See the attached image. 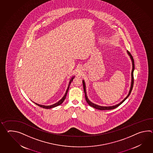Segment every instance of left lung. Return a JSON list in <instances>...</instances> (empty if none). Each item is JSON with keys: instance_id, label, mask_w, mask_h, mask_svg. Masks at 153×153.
<instances>
[{"instance_id": "left-lung-1", "label": "left lung", "mask_w": 153, "mask_h": 153, "mask_svg": "<svg viewBox=\"0 0 153 153\" xmlns=\"http://www.w3.org/2000/svg\"><path fill=\"white\" fill-rule=\"evenodd\" d=\"M127 53L129 55L130 58L131 59V60L132 62V72H131V77H132V81H131V88L129 89V93H128V94L127 95V96L124 99L122 102H120L119 104L115 105L112 106H102L98 105H96L95 104L91 102H90V100H89L87 96V93H86V90H85V82L84 81V80L82 81L83 82V90H84V92H85V100L86 102H87V103L88 104V105L92 106L93 108H95L96 109H98V110H112V109H115L117 107H118L120 105L122 102L125 101L126 99L127 98L129 95H130L131 91L132 90L133 87V83H134V77H133V71H134V59L133 58L132 55L131 54V53H129V51H127Z\"/></svg>"}]
</instances>
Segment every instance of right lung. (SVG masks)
Returning a JSON list of instances; mask_svg holds the SVG:
<instances>
[{
    "instance_id": "add662e5",
    "label": "right lung",
    "mask_w": 153,
    "mask_h": 153,
    "mask_svg": "<svg viewBox=\"0 0 153 153\" xmlns=\"http://www.w3.org/2000/svg\"><path fill=\"white\" fill-rule=\"evenodd\" d=\"M74 77H75V76L72 77L71 79L70 80V82H69V84H68V89H67V90H66V93H65V94L64 96L62 97V98L61 99V100H59V102H57L56 103H55L54 104H53V105H51L48 106L42 105H40V104H37V103H35V102H34V103H35V104H36V105H37L38 106H40L41 108H44V109H51V108H54V107H56V106H57L60 105V104H61L64 102L65 99L66 98L67 93H68V89H69V87H70V85L71 84V82L73 81V79H74Z\"/></svg>"
}]
</instances>
